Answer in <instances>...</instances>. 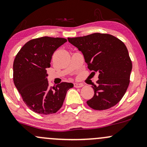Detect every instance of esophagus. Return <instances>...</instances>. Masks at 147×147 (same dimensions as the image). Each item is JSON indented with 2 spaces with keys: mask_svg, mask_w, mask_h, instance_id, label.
I'll return each instance as SVG.
<instances>
[{
  "mask_svg": "<svg viewBox=\"0 0 147 147\" xmlns=\"http://www.w3.org/2000/svg\"><path fill=\"white\" fill-rule=\"evenodd\" d=\"M84 86V84L82 83H74V87L76 88H80Z\"/></svg>",
  "mask_w": 147,
  "mask_h": 147,
  "instance_id": "obj_1",
  "label": "esophagus"
}]
</instances>
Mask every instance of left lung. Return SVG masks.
Returning a JSON list of instances; mask_svg holds the SVG:
<instances>
[{"mask_svg":"<svg viewBox=\"0 0 147 147\" xmlns=\"http://www.w3.org/2000/svg\"><path fill=\"white\" fill-rule=\"evenodd\" d=\"M68 41L83 53L88 69L99 74L93 84L94 96L87 101L94 110H106L121 100L130 82L132 62L127 47L118 38L94 33Z\"/></svg>","mask_w":147,"mask_h":147,"instance_id":"left-lung-1","label":"left lung"}]
</instances>
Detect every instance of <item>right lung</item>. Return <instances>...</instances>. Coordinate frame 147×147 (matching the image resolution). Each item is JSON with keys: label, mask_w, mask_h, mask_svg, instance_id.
<instances>
[{"label": "right lung", "mask_w": 147, "mask_h": 147, "mask_svg": "<svg viewBox=\"0 0 147 147\" xmlns=\"http://www.w3.org/2000/svg\"><path fill=\"white\" fill-rule=\"evenodd\" d=\"M63 38L48 36L32 39L16 56L13 80L24 102L39 114L56 113L62 107L67 92L72 83L61 82L49 87L47 69L50 67L54 51L67 42Z\"/></svg>", "instance_id": "1"}]
</instances>
